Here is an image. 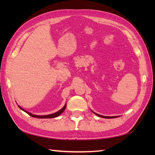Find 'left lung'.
I'll use <instances>...</instances> for the list:
<instances>
[{
	"mask_svg": "<svg viewBox=\"0 0 155 155\" xmlns=\"http://www.w3.org/2000/svg\"><path fill=\"white\" fill-rule=\"evenodd\" d=\"M92 112H94L92 111ZM94 113L96 115H97V116L101 117V118H117V117H118V116H102V115L98 114H97V113H95V112H94Z\"/></svg>",
	"mask_w": 155,
	"mask_h": 155,
	"instance_id": "1",
	"label": "left lung"
}]
</instances>
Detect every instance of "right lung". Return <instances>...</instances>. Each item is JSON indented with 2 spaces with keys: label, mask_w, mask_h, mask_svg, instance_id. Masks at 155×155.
I'll return each instance as SVG.
<instances>
[{
  "label": "right lung",
  "mask_w": 155,
  "mask_h": 155,
  "mask_svg": "<svg viewBox=\"0 0 155 155\" xmlns=\"http://www.w3.org/2000/svg\"><path fill=\"white\" fill-rule=\"evenodd\" d=\"M66 106H67V104H65L64 106L62 108V109H61V110H59V111L56 112L55 113L48 114V115H45V116H37V115H35V114H31V113H30V112H28V111L25 110V109H22V108H21L19 105H18V107H19L21 110H22L23 111H25V112H26V113H27L28 114H29L30 116H32V117H34V118H55V117H58V116H59L61 114L63 113V112H64V110H65V109H66Z\"/></svg>",
  "instance_id": "1"
}]
</instances>
